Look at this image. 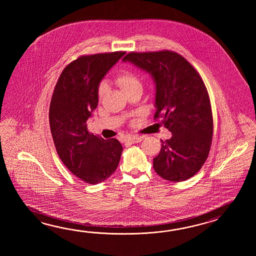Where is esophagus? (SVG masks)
Returning a JSON list of instances; mask_svg holds the SVG:
<instances>
[{
    "label": "esophagus",
    "mask_w": 256,
    "mask_h": 256,
    "mask_svg": "<svg viewBox=\"0 0 256 256\" xmlns=\"http://www.w3.org/2000/svg\"><path fill=\"white\" fill-rule=\"evenodd\" d=\"M144 139L142 136H129L126 137V142H129L130 144H136V142H140Z\"/></svg>",
    "instance_id": "obj_1"
}]
</instances>
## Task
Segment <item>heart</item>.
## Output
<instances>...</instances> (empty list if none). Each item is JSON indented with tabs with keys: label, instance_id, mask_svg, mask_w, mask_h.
<instances>
[{
	"label": "heart",
	"instance_id": "obj_1",
	"mask_svg": "<svg viewBox=\"0 0 256 256\" xmlns=\"http://www.w3.org/2000/svg\"><path fill=\"white\" fill-rule=\"evenodd\" d=\"M115 82L126 94L132 92L136 90L142 88V83L140 78L132 71L126 70L120 72V74H118L115 78ZM106 92H107V85L105 83H100L98 90V98L102 100Z\"/></svg>",
	"mask_w": 256,
	"mask_h": 256
}]
</instances>
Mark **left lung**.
Here are the masks:
<instances>
[{
  "instance_id": "1",
  "label": "left lung",
  "mask_w": 256,
  "mask_h": 256,
  "mask_svg": "<svg viewBox=\"0 0 256 256\" xmlns=\"http://www.w3.org/2000/svg\"><path fill=\"white\" fill-rule=\"evenodd\" d=\"M122 60L152 75L156 82L154 120L162 118L172 137L161 140L154 169L164 180L180 182L196 174L212 146L213 118L202 76L181 54L170 50L130 52Z\"/></svg>"
}]
</instances>
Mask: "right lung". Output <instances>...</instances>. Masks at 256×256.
<instances>
[{
  "mask_svg": "<svg viewBox=\"0 0 256 256\" xmlns=\"http://www.w3.org/2000/svg\"><path fill=\"white\" fill-rule=\"evenodd\" d=\"M124 51L82 56L62 71L49 108V124L61 161L72 174L98 184L114 174L122 146L88 130L87 120L98 105V84Z\"/></svg>",
  "mask_w": 256,
  "mask_h": 256,
  "instance_id": "right-lung-1",
  "label": "right lung"
}]
</instances>
